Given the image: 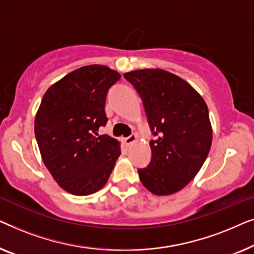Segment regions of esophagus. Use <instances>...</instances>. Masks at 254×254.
Masks as SVG:
<instances>
[{"label":"esophagus","instance_id":"obj_1","mask_svg":"<svg viewBox=\"0 0 254 254\" xmlns=\"http://www.w3.org/2000/svg\"><path fill=\"white\" fill-rule=\"evenodd\" d=\"M135 141H136V136H135V135H130V136H128V137L124 138V140H123L124 144H126V145H129L131 143H134Z\"/></svg>","mask_w":254,"mask_h":254}]
</instances>
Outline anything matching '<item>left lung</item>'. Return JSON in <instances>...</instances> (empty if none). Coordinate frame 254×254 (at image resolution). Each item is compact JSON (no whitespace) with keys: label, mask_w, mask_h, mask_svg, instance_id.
<instances>
[{"label":"left lung","mask_w":254,"mask_h":254,"mask_svg":"<svg viewBox=\"0 0 254 254\" xmlns=\"http://www.w3.org/2000/svg\"><path fill=\"white\" fill-rule=\"evenodd\" d=\"M143 100L151 131V161L138 169L145 189L156 195L183 190L200 171L213 141L204 99L179 76L164 69H138L124 74Z\"/></svg>","instance_id":"8db88e82"}]
</instances>
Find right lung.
<instances>
[{
  "instance_id": "add662e5",
  "label": "right lung",
  "mask_w": 254,
  "mask_h": 254,
  "mask_svg": "<svg viewBox=\"0 0 254 254\" xmlns=\"http://www.w3.org/2000/svg\"><path fill=\"white\" fill-rule=\"evenodd\" d=\"M120 77L106 65H84L45 92L34 134L45 166L65 192L79 196L96 193L119 158L120 142L97 130L106 125L107 91Z\"/></svg>"
}]
</instances>
